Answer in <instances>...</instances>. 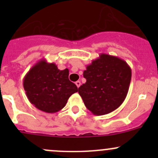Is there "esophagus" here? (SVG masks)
<instances>
[{"label": "esophagus", "instance_id": "34e87169", "mask_svg": "<svg viewBox=\"0 0 158 158\" xmlns=\"http://www.w3.org/2000/svg\"><path fill=\"white\" fill-rule=\"evenodd\" d=\"M76 86H77L78 88H79V87L81 85L80 81H76Z\"/></svg>", "mask_w": 158, "mask_h": 158}]
</instances>
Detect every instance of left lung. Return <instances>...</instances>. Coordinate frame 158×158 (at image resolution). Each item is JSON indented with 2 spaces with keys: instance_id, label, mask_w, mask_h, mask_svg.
I'll list each match as a JSON object with an SVG mask.
<instances>
[{
  "instance_id": "left-lung-1",
  "label": "left lung",
  "mask_w": 158,
  "mask_h": 158,
  "mask_svg": "<svg viewBox=\"0 0 158 158\" xmlns=\"http://www.w3.org/2000/svg\"><path fill=\"white\" fill-rule=\"evenodd\" d=\"M86 82L79 88L85 107L95 115L117 109L128 94L131 69L124 60L101 53L83 72Z\"/></svg>"
}]
</instances>
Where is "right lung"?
I'll return each mask as SVG.
<instances>
[{
    "instance_id": "right-lung-1",
    "label": "right lung",
    "mask_w": 158,
    "mask_h": 158,
    "mask_svg": "<svg viewBox=\"0 0 158 158\" xmlns=\"http://www.w3.org/2000/svg\"><path fill=\"white\" fill-rule=\"evenodd\" d=\"M27 98L36 109L55 113L65 107L78 88L69 79V69L60 70L54 63L45 59L38 61L29 70L23 81Z\"/></svg>"
}]
</instances>
